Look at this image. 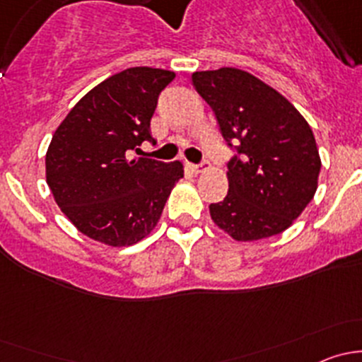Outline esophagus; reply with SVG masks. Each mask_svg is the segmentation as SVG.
Instances as JSON below:
<instances>
[{
    "label": "esophagus",
    "instance_id": "34e87169",
    "mask_svg": "<svg viewBox=\"0 0 362 362\" xmlns=\"http://www.w3.org/2000/svg\"><path fill=\"white\" fill-rule=\"evenodd\" d=\"M208 166H210V160H208V159H203L199 164H191L192 171H196V173H202V171L206 170Z\"/></svg>",
    "mask_w": 362,
    "mask_h": 362
}]
</instances>
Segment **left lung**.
Wrapping results in <instances>:
<instances>
[{
	"instance_id": "1",
	"label": "left lung",
	"mask_w": 362,
	"mask_h": 362,
	"mask_svg": "<svg viewBox=\"0 0 362 362\" xmlns=\"http://www.w3.org/2000/svg\"><path fill=\"white\" fill-rule=\"evenodd\" d=\"M192 83L235 148L228 196L210 204L211 221L238 242L286 231L317 191L312 127L282 94L242 69L196 71Z\"/></svg>"
}]
</instances>
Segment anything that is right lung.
I'll list each match as a JSON object with an SVG mask.
<instances>
[{
    "mask_svg": "<svg viewBox=\"0 0 362 362\" xmlns=\"http://www.w3.org/2000/svg\"><path fill=\"white\" fill-rule=\"evenodd\" d=\"M173 71L136 66L90 89L54 133L45 158L47 184L80 233L105 245L140 242L158 224L180 160L127 159L152 141L151 119Z\"/></svg>",
    "mask_w": 362,
    "mask_h": 362,
    "instance_id": "add662e5",
    "label": "right lung"
}]
</instances>
